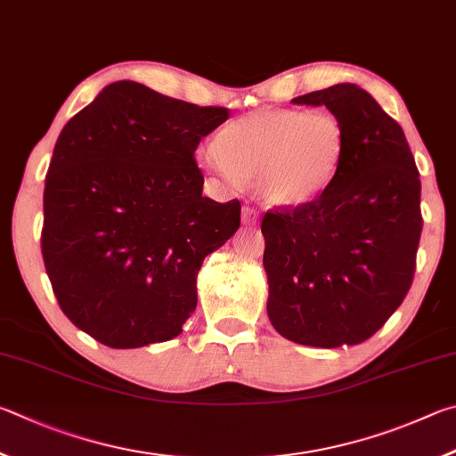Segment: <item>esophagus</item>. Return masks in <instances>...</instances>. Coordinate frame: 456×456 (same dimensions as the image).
Listing matches in <instances>:
<instances>
[{
	"instance_id": "1",
	"label": "esophagus",
	"mask_w": 456,
	"mask_h": 456,
	"mask_svg": "<svg viewBox=\"0 0 456 456\" xmlns=\"http://www.w3.org/2000/svg\"><path fill=\"white\" fill-rule=\"evenodd\" d=\"M242 220H244V224H256V222H258L256 208L244 206V208H242Z\"/></svg>"
}]
</instances>
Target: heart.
I'll use <instances>...</instances> for the list:
<instances>
[{"mask_svg": "<svg viewBox=\"0 0 456 456\" xmlns=\"http://www.w3.org/2000/svg\"><path fill=\"white\" fill-rule=\"evenodd\" d=\"M346 146L345 126L330 111L260 110L228 124L198 159L228 182L252 180L268 204L297 208L332 186Z\"/></svg>", "mask_w": 456, "mask_h": 456, "instance_id": "b5f03b06", "label": "heart"}]
</instances>
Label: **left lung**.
I'll return each instance as SVG.
<instances>
[{
	"label": "left lung",
	"instance_id": "left-lung-1",
	"mask_svg": "<svg viewBox=\"0 0 456 456\" xmlns=\"http://www.w3.org/2000/svg\"><path fill=\"white\" fill-rule=\"evenodd\" d=\"M292 102L329 108L348 146L322 196L262 218L268 318L298 345H361L412 284L422 232L419 170L403 127L362 87L337 84Z\"/></svg>",
	"mask_w": 456,
	"mask_h": 456
}]
</instances>
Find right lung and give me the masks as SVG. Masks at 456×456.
Here are the masks:
<instances>
[{
	"mask_svg": "<svg viewBox=\"0 0 456 456\" xmlns=\"http://www.w3.org/2000/svg\"><path fill=\"white\" fill-rule=\"evenodd\" d=\"M228 118L116 82L63 126L45 174L42 256L63 314L102 345L166 342L196 310L200 266L240 228V200L202 196L194 156Z\"/></svg>",
	"mask_w": 456,
	"mask_h": 456,
	"instance_id": "right-lung-1",
	"label": "right lung"
}]
</instances>
